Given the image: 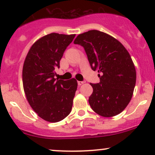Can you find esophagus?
I'll return each mask as SVG.
<instances>
[{
	"label": "esophagus",
	"instance_id": "esophagus-1",
	"mask_svg": "<svg viewBox=\"0 0 155 155\" xmlns=\"http://www.w3.org/2000/svg\"><path fill=\"white\" fill-rule=\"evenodd\" d=\"M85 83V81H78V84L79 85H81V84H84Z\"/></svg>",
	"mask_w": 155,
	"mask_h": 155
}]
</instances>
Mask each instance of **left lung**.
Masks as SVG:
<instances>
[{"mask_svg": "<svg viewBox=\"0 0 155 155\" xmlns=\"http://www.w3.org/2000/svg\"><path fill=\"white\" fill-rule=\"evenodd\" d=\"M74 43L84 48L92 69L100 74V82L90 84L92 109L104 117L120 114L132 98L136 81V68L129 52L116 38L96 30L79 34Z\"/></svg>", "mask_w": 155, "mask_h": 155, "instance_id": "8db88e82", "label": "left lung"}]
</instances>
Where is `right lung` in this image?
<instances>
[{
  "mask_svg": "<svg viewBox=\"0 0 155 155\" xmlns=\"http://www.w3.org/2000/svg\"><path fill=\"white\" fill-rule=\"evenodd\" d=\"M75 34L52 33L41 37L27 54L22 68L26 98L38 117L49 122L65 119L71 111L77 81L54 78L64 51Z\"/></svg>",
  "mask_w": 155,
  "mask_h": 155,
  "instance_id": "obj_1",
  "label": "right lung"
}]
</instances>
